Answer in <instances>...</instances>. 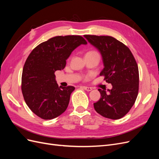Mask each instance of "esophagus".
Wrapping results in <instances>:
<instances>
[{"label": "esophagus", "instance_id": "1", "mask_svg": "<svg viewBox=\"0 0 159 159\" xmlns=\"http://www.w3.org/2000/svg\"><path fill=\"white\" fill-rule=\"evenodd\" d=\"M82 88L86 90V91H91L92 90V88L90 87H86V86H82Z\"/></svg>", "mask_w": 159, "mask_h": 159}]
</instances>
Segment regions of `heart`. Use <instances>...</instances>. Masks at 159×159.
Returning a JSON list of instances; mask_svg holds the SVG:
<instances>
[{
  "label": "heart",
  "instance_id": "obj_1",
  "mask_svg": "<svg viewBox=\"0 0 159 159\" xmlns=\"http://www.w3.org/2000/svg\"><path fill=\"white\" fill-rule=\"evenodd\" d=\"M88 53H96V52H89Z\"/></svg>",
  "mask_w": 159,
  "mask_h": 159
}]
</instances>
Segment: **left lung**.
<instances>
[{
  "label": "left lung",
  "mask_w": 159,
  "mask_h": 159,
  "mask_svg": "<svg viewBox=\"0 0 159 159\" xmlns=\"http://www.w3.org/2000/svg\"><path fill=\"white\" fill-rule=\"evenodd\" d=\"M102 57L104 68L100 75L112 89H99L101 98L93 103L103 117L119 119L133 107L137 98L139 75L137 62L129 48L112 36L84 35Z\"/></svg>",
  "instance_id": "1"
}]
</instances>
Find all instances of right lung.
<instances>
[{"label": "right lung", "instance_id": "add662e5", "mask_svg": "<svg viewBox=\"0 0 159 159\" xmlns=\"http://www.w3.org/2000/svg\"><path fill=\"white\" fill-rule=\"evenodd\" d=\"M88 43L81 36H56L37 46L28 56L22 75L26 105L43 119H52L66 110L74 86H58L54 72L63 70L76 48Z\"/></svg>", "mask_w": 159, "mask_h": 159}]
</instances>
